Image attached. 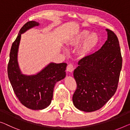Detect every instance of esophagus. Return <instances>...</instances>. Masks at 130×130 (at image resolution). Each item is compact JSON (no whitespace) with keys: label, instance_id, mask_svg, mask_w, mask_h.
Segmentation results:
<instances>
[{"label":"esophagus","instance_id":"obj_1","mask_svg":"<svg viewBox=\"0 0 130 130\" xmlns=\"http://www.w3.org/2000/svg\"><path fill=\"white\" fill-rule=\"evenodd\" d=\"M74 70V67H73V65L72 64H69L67 66V71L68 72H72Z\"/></svg>","mask_w":130,"mask_h":130}]
</instances>
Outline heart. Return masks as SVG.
<instances>
[{
  "label": "heart",
  "instance_id": "b5f03b06",
  "mask_svg": "<svg viewBox=\"0 0 130 130\" xmlns=\"http://www.w3.org/2000/svg\"><path fill=\"white\" fill-rule=\"evenodd\" d=\"M99 38L95 33H91L89 31L81 30L72 32L67 38L66 44L69 47H79L77 54L81 57H85L93 51L98 45Z\"/></svg>",
  "mask_w": 130,
  "mask_h": 130
}]
</instances>
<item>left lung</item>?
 <instances>
[{
  "instance_id": "left-lung-1",
  "label": "left lung",
  "mask_w": 130,
  "mask_h": 130,
  "mask_svg": "<svg viewBox=\"0 0 130 130\" xmlns=\"http://www.w3.org/2000/svg\"><path fill=\"white\" fill-rule=\"evenodd\" d=\"M107 40L95 53L80 59L73 72L77 88L72 97L77 109L92 112L102 108L117 90L122 68L119 40L106 29Z\"/></svg>"
}]
</instances>
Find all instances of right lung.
<instances>
[{"label":"right lung","instance_id":"obj_1","mask_svg":"<svg viewBox=\"0 0 130 130\" xmlns=\"http://www.w3.org/2000/svg\"><path fill=\"white\" fill-rule=\"evenodd\" d=\"M39 25L38 22L30 21L20 29L11 45L7 67L10 82L17 98L23 105L34 110L44 109L50 106L55 85L65 77L67 66L66 63L50 62L36 74L27 75L21 71L17 61L21 36Z\"/></svg>","mask_w":130,"mask_h":130}]
</instances>
